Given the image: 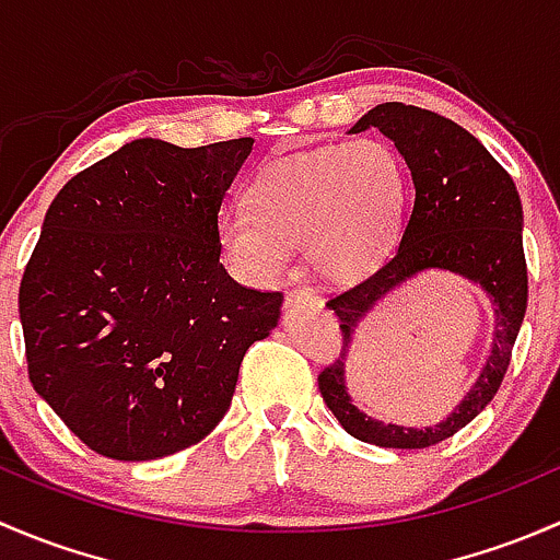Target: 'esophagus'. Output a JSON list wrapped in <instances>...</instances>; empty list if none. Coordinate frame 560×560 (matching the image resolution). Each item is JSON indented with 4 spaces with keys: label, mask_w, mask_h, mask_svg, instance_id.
Here are the masks:
<instances>
[{
    "label": "esophagus",
    "mask_w": 560,
    "mask_h": 560,
    "mask_svg": "<svg viewBox=\"0 0 560 560\" xmlns=\"http://www.w3.org/2000/svg\"><path fill=\"white\" fill-rule=\"evenodd\" d=\"M284 303H287V308H312V306L322 308L319 298H316L312 290H301V287H295V290L287 292Z\"/></svg>",
    "instance_id": "obj_1"
}]
</instances>
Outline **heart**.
<instances>
[{
	"mask_svg": "<svg viewBox=\"0 0 560 560\" xmlns=\"http://www.w3.org/2000/svg\"><path fill=\"white\" fill-rule=\"evenodd\" d=\"M409 173L382 138L322 145L273 162L248 186V211L224 213L219 241L257 284L276 281L303 246L316 276L349 284L374 273L404 228Z\"/></svg>",
	"mask_w": 560,
	"mask_h": 560,
	"instance_id": "1",
	"label": "heart"
}]
</instances>
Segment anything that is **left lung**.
<instances>
[{"label":"left lung","instance_id":"left-lung-1","mask_svg":"<svg viewBox=\"0 0 560 560\" xmlns=\"http://www.w3.org/2000/svg\"><path fill=\"white\" fill-rule=\"evenodd\" d=\"M376 127L404 156L415 186V206L393 257L360 284L327 301L341 322L343 347L319 374V393L343 431L360 442L393 450H422L466 428L499 393L512 347L528 306L523 254V206L515 180L471 132L433 110L385 103L365 113L349 132ZM425 269H447L477 283L494 306L491 342L478 382L447 421L404 429L369 418L346 389L351 336L382 296Z\"/></svg>","mask_w":560,"mask_h":560}]
</instances>
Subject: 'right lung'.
<instances>
[{
  "mask_svg": "<svg viewBox=\"0 0 560 560\" xmlns=\"http://www.w3.org/2000/svg\"><path fill=\"white\" fill-rule=\"evenodd\" d=\"M252 145L140 138L50 202L19 292L26 363L94 453L156 460L206 439L246 349L279 325L281 292L219 262V208Z\"/></svg>",
  "mask_w": 560,
  "mask_h": 560,
  "instance_id": "add662e5",
  "label": "right lung"
}]
</instances>
